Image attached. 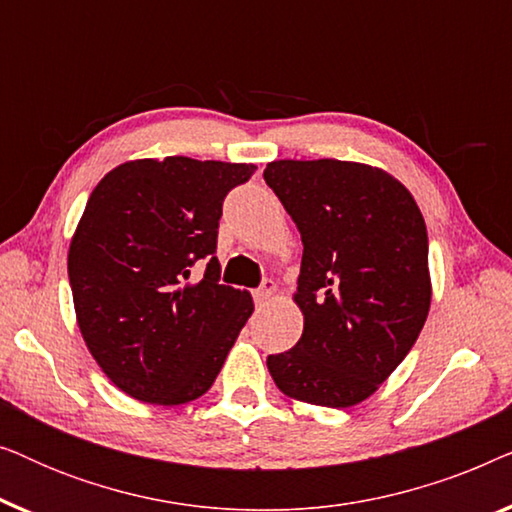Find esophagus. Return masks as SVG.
<instances>
[{"instance_id": "1", "label": "esophagus", "mask_w": 512, "mask_h": 512, "mask_svg": "<svg viewBox=\"0 0 512 512\" xmlns=\"http://www.w3.org/2000/svg\"><path fill=\"white\" fill-rule=\"evenodd\" d=\"M275 291H277V284L272 282V279H263V284L258 286V289L254 291V300H256V305H265L268 303V300L275 296Z\"/></svg>"}]
</instances>
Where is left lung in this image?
<instances>
[{
  "label": "left lung",
  "instance_id": "8db88e82",
  "mask_svg": "<svg viewBox=\"0 0 512 512\" xmlns=\"http://www.w3.org/2000/svg\"><path fill=\"white\" fill-rule=\"evenodd\" d=\"M268 184L303 240L296 303L303 335L270 354L286 396L349 408L373 394L415 345L431 305L429 235L391 174L347 160H275Z\"/></svg>",
  "mask_w": 512,
  "mask_h": 512
}]
</instances>
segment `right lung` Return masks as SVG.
<instances>
[{"instance_id": "1", "label": "right lung", "mask_w": 512, "mask_h": 512, "mask_svg": "<svg viewBox=\"0 0 512 512\" xmlns=\"http://www.w3.org/2000/svg\"><path fill=\"white\" fill-rule=\"evenodd\" d=\"M256 165L170 156L132 160L90 193L69 247L83 340L104 375L144 403L179 405L212 387L254 312L221 284L223 200ZM207 260L200 283L192 265Z\"/></svg>"}]
</instances>
